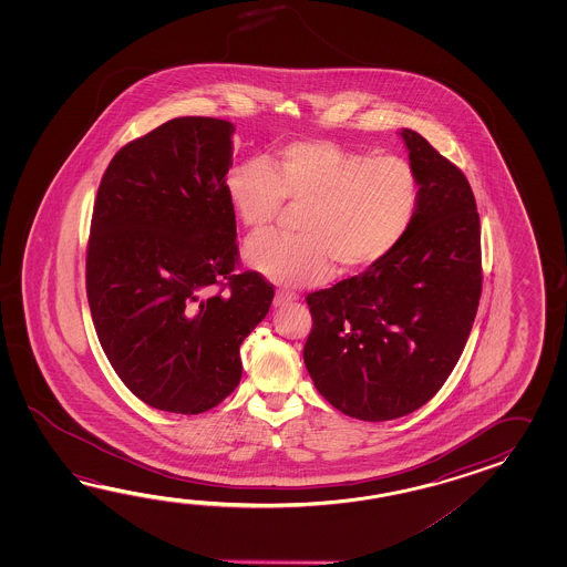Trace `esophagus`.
<instances>
[{"label":"esophagus","mask_w":567,"mask_h":567,"mask_svg":"<svg viewBox=\"0 0 567 567\" xmlns=\"http://www.w3.org/2000/svg\"><path fill=\"white\" fill-rule=\"evenodd\" d=\"M298 300V296L296 293H291V291H278L276 293V300H274V303H276V308H284V306H288V303H291V301Z\"/></svg>","instance_id":"esophagus-1"}]
</instances>
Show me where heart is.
I'll return each instance as SVG.
<instances>
[{
	"label": "heart",
	"mask_w": 567,
	"mask_h": 567,
	"mask_svg": "<svg viewBox=\"0 0 567 567\" xmlns=\"http://www.w3.org/2000/svg\"><path fill=\"white\" fill-rule=\"evenodd\" d=\"M225 193L235 217L251 233H266L284 203L301 206L300 237H255L247 266L281 286L300 288L340 271L379 266L408 237L422 205V181L410 159L369 156L328 140L281 145L269 162L230 166Z\"/></svg>",
	"instance_id": "b5f03b06"
}]
</instances>
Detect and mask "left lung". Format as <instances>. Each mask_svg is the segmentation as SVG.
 Instances as JSON below:
<instances>
[{"label": "left lung", "instance_id": "left-lung-1", "mask_svg": "<svg viewBox=\"0 0 567 567\" xmlns=\"http://www.w3.org/2000/svg\"><path fill=\"white\" fill-rule=\"evenodd\" d=\"M422 181L408 237L379 266L308 293L303 362L320 395L364 422L420 410L454 371L482 291L481 217L458 166L403 130Z\"/></svg>", "mask_w": 567, "mask_h": 567}]
</instances>
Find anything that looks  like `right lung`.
<instances>
[{
	"label": "right lung",
	"instance_id": "obj_1",
	"mask_svg": "<svg viewBox=\"0 0 567 567\" xmlns=\"http://www.w3.org/2000/svg\"><path fill=\"white\" fill-rule=\"evenodd\" d=\"M233 123L176 117L109 162L86 245V298L111 367L135 398L169 413L217 408L241 381L239 347L274 300L237 274L225 193Z\"/></svg>",
	"mask_w": 567,
	"mask_h": 567
}]
</instances>
